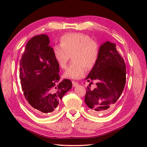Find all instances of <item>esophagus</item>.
I'll return each instance as SVG.
<instances>
[{
    "label": "esophagus",
    "instance_id": "34e87169",
    "mask_svg": "<svg viewBox=\"0 0 147 147\" xmlns=\"http://www.w3.org/2000/svg\"><path fill=\"white\" fill-rule=\"evenodd\" d=\"M72 83H73V86L74 87H75V86H77L79 85V83H78V82H72Z\"/></svg>",
    "mask_w": 147,
    "mask_h": 147
}]
</instances>
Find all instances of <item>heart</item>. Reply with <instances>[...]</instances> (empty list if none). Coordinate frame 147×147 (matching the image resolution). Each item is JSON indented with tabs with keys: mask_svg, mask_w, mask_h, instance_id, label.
<instances>
[{
	"mask_svg": "<svg viewBox=\"0 0 147 147\" xmlns=\"http://www.w3.org/2000/svg\"><path fill=\"white\" fill-rule=\"evenodd\" d=\"M100 49L98 43L88 35L81 33H71L61 36L60 44L52 47V54L59 66L66 67L72 56V63L65 70V78L78 80L85 76L86 69L91 70L98 61Z\"/></svg>",
	"mask_w": 147,
	"mask_h": 147,
	"instance_id": "obj_1",
	"label": "heart"
}]
</instances>
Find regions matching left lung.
<instances>
[{
    "instance_id": "1",
    "label": "left lung",
    "mask_w": 147,
    "mask_h": 147,
    "mask_svg": "<svg viewBox=\"0 0 147 147\" xmlns=\"http://www.w3.org/2000/svg\"><path fill=\"white\" fill-rule=\"evenodd\" d=\"M115 47L110 42L100 47L98 61L85 79L90 84L97 82L93 90L87 87L85 96L86 104L94 115L110 111L125 86L126 64Z\"/></svg>"
}]
</instances>
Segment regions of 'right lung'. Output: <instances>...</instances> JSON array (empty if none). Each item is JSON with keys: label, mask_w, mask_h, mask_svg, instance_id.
Listing matches in <instances>:
<instances>
[{"label": "right lung", "mask_w": 147, "mask_h": 147, "mask_svg": "<svg viewBox=\"0 0 147 147\" xmlns=\"http://www.w3.org/2000/svg\"><path fill=\"white\" fill-rule=\"evenodd\" d=\"M49 36L31 38L20 62V77L24 95L31 109L38 115L56 111L64 94L72 87L65 79L59 82V66L53 57Z\"/></svg>", "instance_id": "obj_1"}]
</instances>
